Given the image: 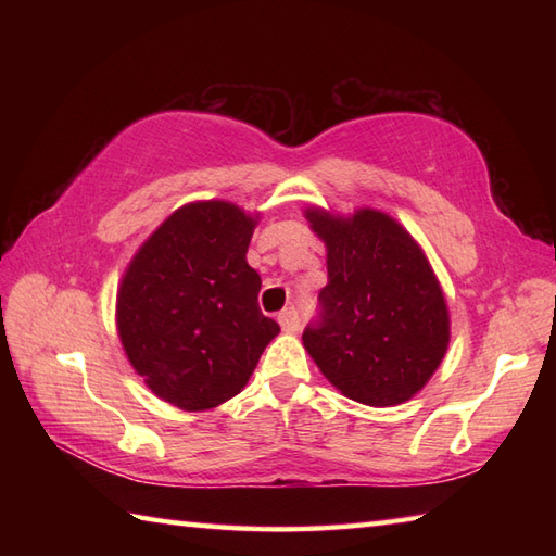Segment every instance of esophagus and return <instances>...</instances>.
<instances>
[{
	"label": "esophagus",
	"mask_w": 556,
	"mask_h": 556,
	"mask_svg": "<svg viewBox=\"0 0 556 556\" xmlns=\"http://www.w3.org/2000/svg\"><path fill=\"white\" fill-rule=\"evenodd\" d=\"M277 320H279V325H281V329H285V332H296V329L301 327V313L296 308H287V311L279 313Z\"/></svg>",
	"instance_id": "34e87169"
}]
</instances>
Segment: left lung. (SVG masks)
<instances>
[{"label": "left lung", "mask_w": 556, "mask_h": 556, "mask_svg": "<svg viewBox=\"0 0 556 556\" xmlns=\"http://www.w3.org/2000/svg\"><path fill=\"white\" fill-rule=\"evenodd\" d=\"M327 245L320 317L303 346L341 394L365 406H396L428 384L448 346L440 281L396 219L361 207L339 217L305 210Z\"/></svg>", "instance_id": "obj_1"}]
</instances>
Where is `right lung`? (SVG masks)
Instances as JSON below:
<instances>
[{
  "instance_id": "add662e5",
  "label": "right lung",
  "mask_w": 556,
  "mask_h": 556,
  "mask_svg": "<svg viewBox=\"0 0 556 556\" xmlns=\"http://www.w3.org/2000/svg\"><path fill=\"white\" fill-rule=\"evenodd\" d=\"M257 215L198 200L164 219L128 263L116 332L152 394L207 410L251 380L279 325L260 313V275L245 263Z\"/></svg>"
}]
</instances>
